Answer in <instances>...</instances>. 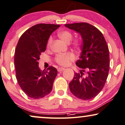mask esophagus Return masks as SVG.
Returning <instances> with one entry per match:
<instances>
[{
	"label": "esophagus",
	"mask_w": 125,
	"mask_h": 125,
	"mask_svg": "<svg viewBox=\"0 0 125 125\" xmlns=\"http://www.w3.org/2000/svg\"><path fill=\"white\" fill-rule=\"evenodd\" d=\"M65 69L64 68H63V67H59L58 69V72H62V71H63V70H64Z\"/></svg>",
	"instance_id": "obj_1"
}]
</instances>
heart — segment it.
I'll return each mask as SVG.
<instances>
[{"mask_svg": "<svg viewBox=\"0 0 125 125\" xmlns=\"http://www.w3.org/2000/svg\"><path fill=\"white\" fill-rule=\"evenodd\" d=\"M59 37L61 38L63 41L67 43H70L73 40V35L70 31L68 30H64L61 31L59 33ZM52 37L50 36L47 41V46L48 48H50L52 46ZM75 46H78V44L77 43H75ZM75 59V55L74 53L69 52L66 54H59L56 55L55 58V61L59 65L63 66H69L71 62L74 61Z\"/></svg>", "mask_w": 125, "mask_h": 125, "instance_id": "obj_1", "label": "heart"}]
</instances>
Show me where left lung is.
<instances>
[{"instance_id":"1","label":"left lung","mask_w":125,"mask_h":125,"mask_svg":"<svg viewBox=\"0 0 125 125\" xmlns=\"http://www.w3.org/2000/svg\"><path fill=\"white\" fill-rule=\"evenodd\" d=\"M65 26L81 34L82 52L76 65L80 73H75L69 83L72 94L82 100L95 97L104 88L109 74V50L102 33L87 23L66 24Z\"/></svg>"}]
</instances>
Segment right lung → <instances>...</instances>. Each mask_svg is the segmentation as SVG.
<instances>
[{"label":"right lung","mask_w":125,"mask_h":125,"mask_svg":"<svg viewBox=\"0 0 125 125\" xmlns=\"http://www.w3.org/2000/svg\"><path fill=\"white\" fill-rule=\"evenodd\" d=\"M59 24L40 23L27 30L20 37L15 51L16 78L21 90L33 99L44 97L50 93L57 70L50 66L41 71L38 61L46 49L50 35Z\"/></svg>","instance_id":"add662e5"}]
</instances>
